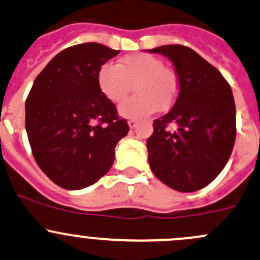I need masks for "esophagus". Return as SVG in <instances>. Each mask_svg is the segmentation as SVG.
<instances>
[{
    "mask_svg": "<svg viewBox=\"0 0 260 260\" xmlns=\"http://www.w3.org/2000/svg\"><path fill=\"white\" fill-rule=\"evenodd\" d=\"M137 120H135V119H129L128 120V125H129V128L131 129H135L136 127H137Z\"/></svg>",
    "mask_w": 260,
    "mask_h": 260,
    "instance_id": "1",
    "label": "esophagus"
}]
</instances>
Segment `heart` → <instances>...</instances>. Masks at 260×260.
Instances as JSON below:
<instances>
[{
    "label": "heart",
    "instance_id": "obj_1",
    "mask_svg": "<svg viewBox=\"0 0 260 260\" xmlns=\"http://www.w3.org/2000/svg\"><path fill=\"white\" fill-rule=\"evenodd\" d=\"M137 95L118 109L124 118L140 119L157 111L170 108L179 93V81L174 70L164 67L159 57L147 52L123 56L118 67L106 62L96 72V85L107 101L122 103L132 90Z\"/></svg>",
    "mask_w": 260,
    "mask_h": 260
}]
</instances>
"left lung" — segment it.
Returning a JSON list of instances; mask_svg holds the SVG:
<instances>
[{
    "mask_svg": "<svg viewBox=\"0 0 260 260\" xmlns=\"http://www.w3.org/2000/svg\"><path fill=\"white\" fill-rule=\"evenodd\" d=\"M169 57L179 78L171 111L153 122L147 140L152 172L180 192H193L216 179L235 143L237 112L229 83L192 49L164 45L148 50ZM174 122L175 131L167 129Z\"/></svg>",
    "mask_w": 260,
    "mask_h": 260,
    "instance_id": "left-lung-1",
    "label": "left lung"
}]
</instances>
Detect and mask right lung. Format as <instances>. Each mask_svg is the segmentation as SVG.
Wrapping results in <instances>:
<instances>
[{
	"instance_id": "add662e5",
	"label": "right lung",
	"mask_w": 260,
	"mask_h": 260,
	"mask_svg": "<svg viewBox=\"0 0 260 260\" xmlns=\"http://www.w3.org/2000/svg\"><path fill=\"white\" fill-rule=\"evenodd\" d=\"M119 50L85 43L60 51L36 77L25 123L34 158L67 190L93 185L111 170L117 143L129 131L96 85V72Z\"/></svg>"
}]
</instances>
